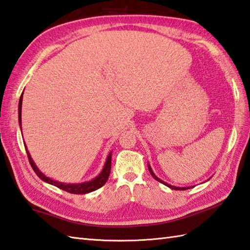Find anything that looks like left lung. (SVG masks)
I'll list each match as a JSON object with an SVG mask.
<instances>
[{
  "instance_id": "8db88e82",
  "label": "left lung",
  "mask_w": 250,
  "mask_h": 250,
  "mask_svg": "<svg viewBox=\"0 0 250 250\" xmlns=\"http://www.w3.org/2000/svg\"><path fill=\"white\" fill-rule=\"evenodd\" d=\"M148 169H149V172H150V174H151V176L155 178L156 180H158V182H160L161 184H163V185H166V186H167L168 188H171V189H174V190H186V189H190V188H192V187H175V186H172V185H168V184H167V183H164L163 180H161L160 178H158L156 175H155V173L152 172V169H151V167H150V166L149 164H148Z\"/></svg>"
}]
</instances>
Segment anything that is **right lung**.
<instances>
[{"mask_svg":"<svg viewBox=\"0 0 250 250\" xmlns=\"http://www.w3.org/2000/svg\"><path fill=\"white\" fill-rule=\"evenodd\" d=\"M21 105H22V94H21V97H20L19 106H18V114H19L18 117H19L20 129H21ZM25 150H26V153H28V158H29L31 167H32V168H33V171L36 173L37 176H39L42 180H43V182L48 183L50 185H54V186H56V187L66 191V192L74 193V194H84V193L92 192V191L97 190V189L102 187V186H104L105 183L107 182L108 177H109L110 167H111V152H109L107 159H106L105 166L102 169V172H101L94 179L90 180V182L82 183V184H64V183L57 182V180H54V179L45 176V175L40 171L39 167H36V164L34 163L33 159H32L31 156H30L29 150L26 149V146H25Z\"/></svg>","mask_w":250,"mask_h":250,"instance_id":"obj_1","label":"right lung"}]
</instances>
